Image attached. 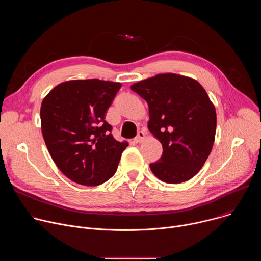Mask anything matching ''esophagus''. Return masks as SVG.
Instances as JSON below:
<instances>
[{"instance_id": "obj_1", "label": "esophagus", "mask_w": 261, "mask_h": 261, "mask_svg": "<svg viewBox=\"0 0 261 261\" xmlns=\"http://www.w3.org/2000/svg\"><path fill=\"white\" fill-rule=\"evenodd\" d=\"M144 138H145V133L143 131H138L137 136L134 138V142H136V143L141 142L144 140Z\"/></svg>"}]
</instances>
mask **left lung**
Here are the masks:
<instances>
[{"instance_id": "1", "label": "left lung", "mask_w": 261, "mask_h": 261, "mask_svg": "<svg viewBox=\"0 0 261 261\" xmlns=\"http://www.w3.org/2000/svg\"><path fill=\"white\" fill-rule=\"evenodd\" d=\"M148 105L147 128L163 147L159 161L150 164L162 181L179 184L202 168L213 148L215 105L195 80L175 73L157 74L131 86Z\"/></svg>"}]
</instances>
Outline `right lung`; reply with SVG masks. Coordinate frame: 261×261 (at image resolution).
I'll return each instance as SVG.
<instances>
[{
  "mask_svg": "<svg viewBox=\"0 0 261 261\" xmlns=\"http://www.w3.org/2000/svg\"><path fill=\"white\" fill-rule=\"evenodd\" d=\"M122 85L101 80L56 86L40 108L41 131L59 169L72 181L98 186L113 176L127 141L111 135L107 109Z\"/></svg>",
  "mask_w": 261,
  "mask_h": 261,
  "instance_id": "1",
  "label": "right lung"
}]
</instances>
